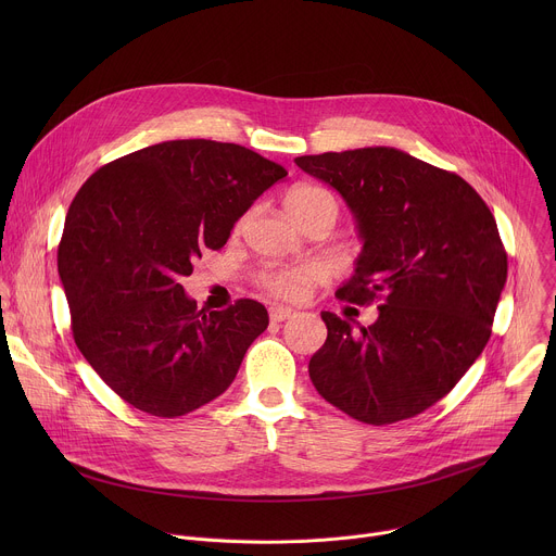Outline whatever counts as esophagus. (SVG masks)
Masks as SVG:
<instances>
[{"label":"esophagus","mask_w":556,"mask_h":556,"mask_svg":"<svg viewBox=\"0 0 556 556\" xmlns=\"http://www.w3.org/2000/svg\"><path fill=\"white\" fill-rule=\"evenodd\" d=\"M268 314H270V321H273V324H281V321L290 319V316H294L296 312H294V309H290V307H279V305H273V307L268 309Z\"/></svg>","instance_id":"esophagus-1"}]
</instances>
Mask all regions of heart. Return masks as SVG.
<instances>
[{
	"mask_svg": "<svg viewBox=\"0 0 556 556\" xmlns=\"http://www.w3.org/2000/svg\"><path fill=\"white\" fill-rule=\"evenodd\" d=\"M286 211L290 217L303 226L309 219L316 217H330L337 219L339 215V202L337 198L324 189V187H314V185H299L286 195ZM324 281V268L305 264V266H294V268H279L273 273H266L262 283L266 290L281 299H303L312 286Z\"/></svg>",
	"mask_w": 556,
	"mask_h": 556,
	"instance_id": "1",
	"label": "heart"
}]
</instances>
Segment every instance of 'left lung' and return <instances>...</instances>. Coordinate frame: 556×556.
<instances>
[{
    "label": "left lung",
    "mask_w": 556,
    "mask_h": 556,
    "mask_svg": "<svg viewBox=\"0 0 556 556\" xmlns=\"http://www.w3.org/2000/svg\"><path fill=\"white\" fill-rule=\"evenodd\" d=\"M341 193L363 251L337 290L378 319L354 330L332 312L309 380L354 420L391 425L435 405L491 339L508 275L497 222L466 180L393 147L294 157Z\"/></svg>",
    "instance_id": "1"
}]
</instances>
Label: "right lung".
Returning <instances> with one entry per match:
<instances>
[{"label":"right lung","instance_id":"1","mask_svg":"<svg viewBox=\"0 0 556 556\" xmlns=\"http://www.w3.org/2000/svg\"><path fill=\"white\" fill-rule=\"evenodd\" d=\"M286 176L242 144L191 138L127 153L78 189L56 255L72 337L125 403L178 418L235 380L266 307L237 299L204 312L180 279Z\"/></svg>","mask_w":556,"mask_h":556}]
</instances>
